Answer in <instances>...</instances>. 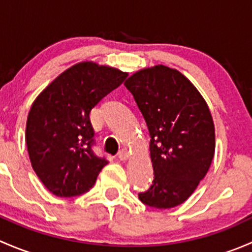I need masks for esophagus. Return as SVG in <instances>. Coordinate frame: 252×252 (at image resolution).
I'll return each instance as SVG.
<instances>
[{
	"label": "esophagus",
	"mask_w": 252,
	"mask_h": 252,
	"mask_svg": "<svg viewBox=\"0 0 252 252\" xmlns=\"http://www.w3.org/2000/svg\"><path fill=\"white\" fill-rule=\"evenodd\" d=\"M129 157V154L126 150H121V151L118 152V158L121 159V161H126V159H128Z\"/></svg>",
	"instance_id": "obj_1"
}]
</instances>
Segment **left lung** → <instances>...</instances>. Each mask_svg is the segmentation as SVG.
I'll return each instance as SVG.
<instances>
[{
  "mask_svg": "<svg viewBox=\"0 0 252 252\" xmlns=\"http://www.w3.org/2000/svg\"><path fill=\"white\" fill-rule=\"evenodd\" d=\"M124 85L151 138L154 182L139 192V199L150 207H175L195 191L215 155V126L207 103L182 73L166 65L139 70Z\"/></svg>",
  "mask_w": 252,
  "mask_h": 252,
  "instance_id": "left-lung-1",
  "label": "left lung"
}]
</instances>
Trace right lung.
Masks as SVG:
<instances>
[{
    "label": "right lung",
    "mask_w": 252,
    "mask_h": 252,
    "mask_svg": "<svg viewBox=\"0 0 252 252\" xmlns=\"http://www.w3.org/2000/svg\"><path fill=\"white\" fill-rule=\"evenodd\" d=\"M126 77L116 68L78 63L56 78L32 103L25 129L28 152L35 173L56 196L89 191L108 163L93 150L90 113Z\"/></svg>",
    "instance_id": "add662e5"
}]
</instances>
